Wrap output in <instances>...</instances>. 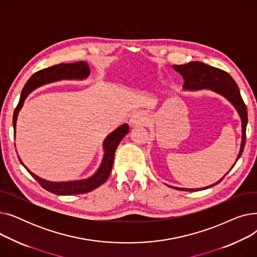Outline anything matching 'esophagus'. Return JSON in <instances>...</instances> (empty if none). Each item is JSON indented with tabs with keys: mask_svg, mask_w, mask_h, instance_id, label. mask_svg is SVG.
<instances>
[{
	"mask_svg": "<svg viewBox=\"0 0 257 257\" xmlns=\"http://www.w3.org/2000/svg\"><path fill=\"white\" fill-rule=\"evenodd\" d=\"M145 120H146V117H145L144 113H142V112H137V113L132 114V116H131V118H130V124H131L132 126H139V125L144 124Z\"/></svg>",
	"mask_w": 257,
	"mask_h": 257,
	"instance_id": "34e87169",
	"label": "esophagus"
}]
</instances>
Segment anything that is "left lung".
<instances>
[{
	"mask_svg": "<svg viewBox=\"0 0 257 257\" xmlns=\"http://www.w3.org/2000/svg\"><path fill=\"white\" fill-rule=\"evenodd\" d=\"M173 67L175 69V71H177L183 77L184 89L196 90V89L209 88L215 92L222 94V96L227 98L235 106L236 110L238 111L241 118V132H242L240 150L237 155V159H238L242 151H244V147L246 144V127L248 123V113H247V106L244 103V101H242L239 88L235 81L233 80V78L227 72L221 69H218V67L210 66L199 61H192L186 64H180V65L175 64L173 65ZM225 176L217 183L209 185L207 187H203V188H197V190H192V188H180V187H175V188H176V190L185 191V192H197L201 190H206L208 187H211L215 184L220 183L225 178Z\"/></svg>",
	"mask_w": 257,
	"mask_h": 257,
	"instance_id": "left-lung-1",
	"label": "left lung"
}]
</instances>
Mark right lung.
<instances>
[{"label": "right lung", "instance_id": "obj_1", "mask_svg": "<svg viewBox=\"0 0 257 257\" xmlns=\"http://www.w3.org/2000/svg\"><path fill=\"white\" fill-rule=\"evenodd\" d=\"M89 75V69L86 62L84 61H77L73 63H59L56 65H53L47 69L40 70L36 73H34L30 79L27 81L26 85L24 86L20 102L15 109V113H13V129H15L16 133V125H17V117L19 114V111L22 108L25 99L27 96L35 88L42 86L47 83L54 82V81H58L62 79H84ZM129 131V126L127 124H124L119 126L117 129H115L112 133L106 138L104 141V158L102 164L99 168V170L94 173V175L88 179L85 180H77V181H69V182H50L46 181L42 178L36 176L35 174L30 172L29 169H27L22 160L20 159L21 164L26 168L31 176L50 193L61 195V196H67V195H79V194H85L93 191L94 188L99 187L102 185L107 178L109 177L111 173L113 159H114V153L116 150V147L118 146L119 142L121 141L126 134Z\"/></svg>", "mask_w": 257, "mask_h": 257}]
</instances>
